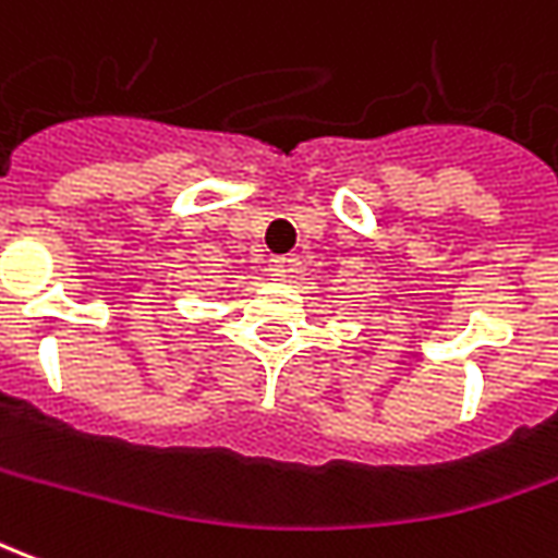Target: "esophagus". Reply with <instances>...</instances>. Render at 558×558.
Here are the masks:
<instances>
[{"label": "esophagus", "mask_w": 558, "mask_h": 558, "mask_svg": "<svg viewBox=\"0 0 558 558\" xmlns=\"http://www.w3.org/2000/svg\"><path fill=\"white\" fill-rule=\"evenodd\" d=\"M288 272H291V258H272L270 260L272 279H288Z\"/></svg>", "instance_id": "34e87169"}]
</instances>
